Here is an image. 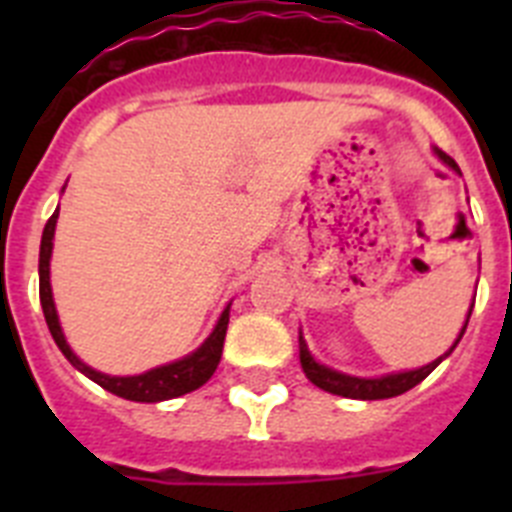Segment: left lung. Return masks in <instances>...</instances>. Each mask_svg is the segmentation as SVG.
I'll use <instances>...</instances> for the list:
<instances>
[{
	"mask_svg": "<svg viewBox=\"0 0 512 512\" xmlns=\"http://www.w3.org/2000/svg\"><path fill=\"white\" fill-rule=\"evenodd\" d=\"M436 156L441 158L443 164L449 166V169H454L456 174H461L459 166H456V161L449 156V153H443L436 148ZM472 307H474V300H472ZM469 315H472V310H469ZM469 315H467V323H469ZM467 323H464V328H461L456 343H459L461 336H464ZM456 343L449 348V351H446V354L438 356L436 361L420 366V369H413V372H397V374H387V377H379V379H364V377H351V374H341V372H336V369H330V366L318 364V361L312 359L310 351H307L305 338L300 336V364H302V372H305V377L310 379L315 387L330 392V395L351 397V400H387V397L402 395V392L413 390L415 384L423 382V379L428 377V374H431L433 369H436V366L451 354V351H454Z\"/></svg>",
	"mask_w": 512,
	"mask_h": 512,
	"instance_id": "left-lung-1",
	"label": "left lung"
}]
</instances>
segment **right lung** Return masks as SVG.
Here are the masks:
<instances>
[{
	"label": "right lung",
	"instance_id": "right-lung-1",
	"mask_svg": "<svg viewBox=\"0 0 512 512\" xmlns=\"http://www.w3.org/2000/svg\"><path fill=\"white\" fill-rule=\"evenodd\" d=\"M56 220L58 210L53 212L51 220L45 223L43 228V241H40V305H43L45 323L51 330L53 341L61 348V354L71 361V364L79 369L81 374H87L92 382H97L99 387H104L107 392L117 397H125V400L133 402H161L171 400V397L187 395V392L197 390L207 379L215 374L217 364H220V356H223V343H225V330H228L230 320V305L225 307L220 320H217L215 330H212L207 341L202 343L194 354L184 356L179 361H171V364L156 366L146 374H135V377H110V374H102L92 366H87L79 356L71 351V346L66 343L63 336L61 323H58L56 305H53V292H51V253H53V233H56Z\"/></svg>",
	"mask_w": 512,
	"mask_h": 512
}]
</instances>
